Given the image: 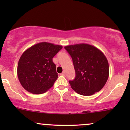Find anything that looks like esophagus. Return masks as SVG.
<instances>
[{
	"instance_id": "1",
	"label": "esophagus",
	"mask_w": 130,
	"mask_h": 130,
	"mask_svg": "<svg viewBox=\"0 0 130 130\" xmlns=\"http://www.w3.org/2000/svg\"><path fill=\"white\" fill-rule=\"evenodd\" d=\"M60 75H62V76H65V71H63V72H62V73L60 74Z\"/></svg>"
}]
</instances>
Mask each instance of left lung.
Instances as JSON below:
<instances>
[{"mask_svg":"<svg viewBox=\"0 0 130 130\" xmlns=\"http://www.w3.org/2000/svg\"><path fill=\"white\" fill-rule=\"evenodd\" d=\"M72 58L76 77L70 80L71 88L76 93L90 96L104 87L109 77L108 61L97 47L80 43L65 46Z\"/></svg>","mask_w":130,"mask_h":130,"instance_id":"1","label":"left lung"}]
</instances>
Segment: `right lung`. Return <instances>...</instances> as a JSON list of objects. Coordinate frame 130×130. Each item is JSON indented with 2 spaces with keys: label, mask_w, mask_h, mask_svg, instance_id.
I'll use <instances>...</instances> for the list:
<instances>
[{
  "label": "right lung",
  "mask_w": 130,
  "mask_h": 130,
  "mask_svg": "<svg viewBox=\"0 0 130 130\" xmlns=\"http://www.w3.org/2000/svg\"><path fill=\"white\" fill-rule=\"evenodd\" d=\"M62 48L60 45L41 42L24 52L18 64L17 74L24 89L41 94L53 87L58 77L53 58Z\"/></svg>",
  "instance_id": "add662e5"
}]
</instances>
